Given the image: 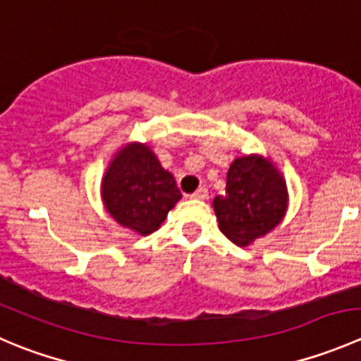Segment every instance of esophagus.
I'll return each instance as SVG.
<instances>
[{"label":"esophagus","instance_id":"obj_1","mask_svg":"<svg viewBox=\"0 0 361 361\" xmlns=\"http://www.w3.org/2000/svg\"><path fill=\"white\" fill-rule=\"evenodd\" d=\"M192 199H199V201H204V199H208V188L206 187H199L197 190L194 192V194L190 195Z\"/></svg>","mask_w":361,"mask_h":361}]
</instances>
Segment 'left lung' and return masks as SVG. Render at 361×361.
<instances>
[{
  "instance_id": "1",
  "label": "left lung",
  "mask_w": 361,
  "mask_h": 361,
  "mask_svg": "<svg viewBox=\"0 0 361 361\" xmlns=\"http://www.w3.org/2000/svg\"><path fill=\"white\" fill-rule=\"evenodd\" d=\"M213 209L220 231L234 245L247 247L284 219L286 180L264 157H238L227 171L226 192L213 199Z\"/></svg>"
}]
</instances>
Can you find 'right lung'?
I'll use <instances>...</instances> for the list:
<instances>
[{
    "instance_id": "obj_1",
    "label": "right lung",
    "mask_w": 361,
    "mask_h": 361,
    "mask_svg": "<svg viewBox=\"0 0 361 361\" xmlns=\"http://www.w3.org/2000/svg\"><path fill=\"white\" fill-rule=\"evenodd\" d=\"M180 199L173 174L141 142L121 148L102 178L106 209L120 226L141 236L159 229Z\"/></svg>"
}]
</instances>
